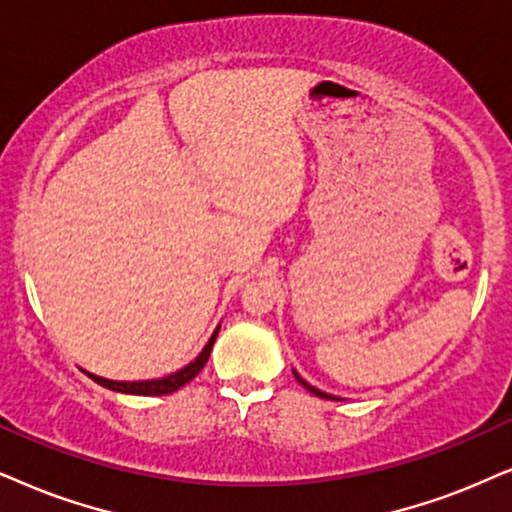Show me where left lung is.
Instances as JSON below:
<instances>
[{
  "mask_svg": "<svg viewBox=\"0 0 512 512\" xmlns=\"http://www.w3.org/2000/svg\"><path fill=\"white\" fill-rule=\"evenodd\" d=\"M293 373H295V380H297V383H300V385L304 387V390H309V392H312V394H316V397H321V399H333V401H338V397H333V394H326V392L316 390V387H312V385H309V383H307V380H302V378H300V375H297V371H293Z\"/></svg>",
  "mask_w": 512,
  "mask_h": 512,
  "instance_id": "obj_1",
  "label": "left lung"
}]
</instances>
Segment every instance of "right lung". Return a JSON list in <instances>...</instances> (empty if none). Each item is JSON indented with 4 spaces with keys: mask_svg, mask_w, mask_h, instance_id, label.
<instances>
[{
    "mask_svg": "<svg viewBox=\"0 0 512 512\" xmlns=\"http://www.w3.org/2000/svg\"><path fill=\"white\" fill-rule=\"evenodd\" d=\"M217 333H212V338L208 340V345L203 347V352L198 354L196 359L191 361L189 366L179 368L177 373H170L165 375V378H158V380H137V383H118V380H106V378H99V375L94 373H87L89 378L94 380V383H99L101 387H108V390L113 392H125V394H141V397H160V394H172L177 392L179 387H184L189 380L196 378V375L203 371V366L208 364V357L212 352V345H215L217 340Z\"/></svg>",
    "mask_w": 512,
    "mask_h": 512,
    "instance_id": "right-lung-1",
    "label": "right lung"
}]
</instances>
